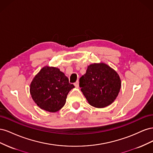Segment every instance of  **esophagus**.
<instances>
[{
	"label": "esophagus",
	"mask_w": 153,
	"mask_h": 153,
	"mask_svg": "<svg viewBox=\"0 0 153 153\" xmlns=\"http://www.w3.org/2000/svg\"><path fill=\"white\" fill-rule=\"evenodd\" d=\"M74 85H75V86L76 87V88H78V87H79V82H78V80H77L75 84H74Z\"/></svg>",
	"instance_id": "esophagus-1"
}]
</instances>
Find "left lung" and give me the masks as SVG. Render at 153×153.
<instances>
[{"instance_id":"obj_1","label":"left lung","mask_w":153,"mask_h":153,"mask_svg":"<svg viewBox=\"0 0 153 153\" xmlns=\"http://www.w3.org/2000/svg\"><path fill=\"white\" fill-rule=\"evenodd\" d=\"M79 82L88 102L96 108H104L112 103L121 86L117 72L104 63L89 65Z\"/></svg>"}]
</instances>
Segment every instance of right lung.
Masks as SVG:
<instances>
[{"label":"right lung","mask_w":153,"mask_h":153,"mask_svg":"<svg viewBox=\"0 0 153 153\" xmlns=\"http://www.w3.org/2000/svg\"><path fill=\"white\" fill-rule=\"evenodd\" d=\"M30 92L34 102L50 112L59 110L66 103L68 92L75 87L59 69L45 66L32 80Z\"/></svg>","instance_id":"obj_1"}]
</instances>
